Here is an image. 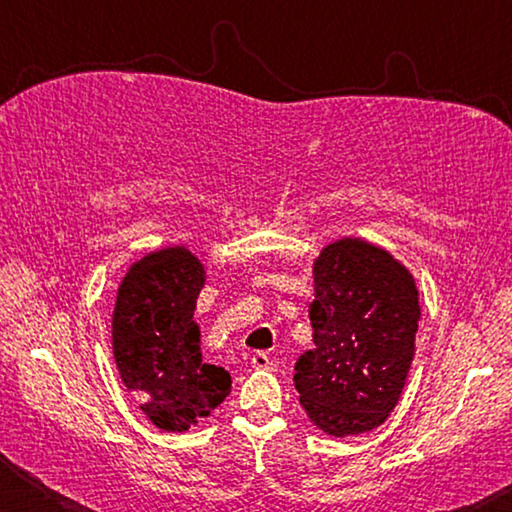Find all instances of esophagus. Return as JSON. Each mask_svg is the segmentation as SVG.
<instances>
[{"label":"esophagus","mask_w":512,"mask_h":512,"mask_svg":"<svg viewBox=\"0 0 512 512\" xmlns=\"http://www.w3.org/2000/svg\"><path fill=\"white\" fill-rule=\"evenodd\" d=\"M250 363H253L255 370H271V357H268L266 352H255L253 359H250Z\"/></svg>","instance_id":"1"}]
</instances>
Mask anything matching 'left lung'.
Here are the masks:
<instances>
[{
  "instance_id": "1",
  "label": "left lung",
  "mask_w": 512,
  "mask_h": 512,
  "mask_svg": "<svg viewBox=\"0 0 512 512\" xmlns=\"http://www.w3.org/2000/svg\"><path fill=\"white\" fill-rule=\"evenodd\" d=\"M314 350L296 363L309 420L329 436L379 427L409 375L420 307L411 273L361 239L329 244L314 266Z\"/></svg>"
}]
</instances>
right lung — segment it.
Wrapping results in <instances>:
<instances>
[{"label":"right lung","instance_id":"1","mask_svg":"<svg viewBox=\"0 0 512 512\" xmlns=\"http://www.w3.org/2000/svg\"><path fill=\"white\" fill-rule=\"evenodd\" d=\"M203 266L185 248H164L131 266L112 314L121 381L155 427L187 431L230 395L223 368L203 363L194 320Z\"/></svg>","mask_w":512,"mask_h":512}]
</instances>
